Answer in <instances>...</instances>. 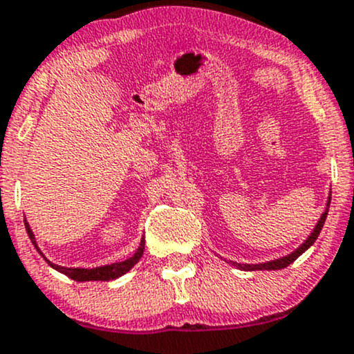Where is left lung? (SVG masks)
<instances>
[{
    "label": "left lung",
    "instance_id": "8db88e82",
    "mask_svg": "<svg viewBox=\"0 0 354 354\" xmlns=\"http://www.w3.org/2000/svg\"><path fill=\"white\" fill-rule=\"evenodd\" d=\"M329 203H331V196H328V203H326L324 212L321 213V218L317 220L316 227L313 228V232L308 235V239H306L304 242H302L301 245L296 248V250L290 252V254L284 255V257H279V259L269 260V262H260V263H239V262H234V260H227V259H225V262L232 263V266L236 267V269H240V270H281V269H286L287 266H290L294 260H296L297 257H301V255L304 254V252L308 250V248L313 245L314 242H316V239L319 236L321 230H322V225H324V221H326V216H328Z\"/></svg>",
    "mask_w": 354,
    "mask_h": 354
}]
</instances>
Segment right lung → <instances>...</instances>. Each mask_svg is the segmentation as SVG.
<instances>
[{
    "label": "right lung",
    "instance_id": "obj_1",
    "mask_svg": "<svg viewBox=\"0 0 354 354\" xmlns=\"http://www.w3.org/2000/svg\"><path fill=\"white\" fill-rule=\"evenodd\" d=\"M25 228H26V234H28L30 240H32V243L35 245V248L38 250V254H41V257H44L46 262H48V266L52 267V269H55L60 272V274L67 275V277L73 279V281L77 282H88V281H112V279H118L120 275H124L126 272H129L136 263L139 262V259L142 257V254H145V236L141 239V242H139V247L138 250L134 252L133 257L122 260V262H114V263H109V266H100V267H92V269H84V267H64V266H57V263L50 262L48 259L45 257L44 252L40 250V247H38L37 243V239H35V234L32 230V227H30V223L26 221L25 218Z\"/></svg>",
    "mask_w": 354,
    "mask_h": 354
}]
</instances>
